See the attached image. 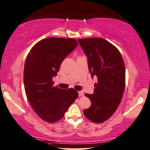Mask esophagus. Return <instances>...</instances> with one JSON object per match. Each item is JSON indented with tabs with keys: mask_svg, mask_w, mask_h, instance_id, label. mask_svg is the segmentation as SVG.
<instances>
[{
	"mask_svg": "<svg viewBox=\"0 0 150 150\" xmlns=\"http://www.w3.org/2000/svg\"><path fill=\"white\" fill-rule=\"evenodd\" d=\"M78 94H79V96H83V92L82 91H79V92H78Z\"/></svg>",
	"mask_w": 150,
	"mask_h": 150,
	"instance_id": "obj_1",
	"label": "esophagus"
}]
</instances>
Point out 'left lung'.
Returning a JSON list of instances; mask_svg holds the SVG:
<instances>
[{"label": "left lung", "mask_w": 150, "mask_h": 150, "mask_svg": "<svg viewBox=\"0 0 150 150\" xmlns=\"http://www.w3.org/2000/svg\"><path fill=\"white\" fill-rule=\"evenodd\" d=\"M77 41L87 56L92 78H98L94 93L85 94L92 104L83 114L92 122L102 123L114 113L122 100L125 88L123 58L114 45L102 38Z\"/></svg>", "instance_id": "obj_1"}]
</instances>
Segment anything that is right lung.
I'll list each match as a JSON object with an SVG mask.
<instances>
[{"label": "right lung", "instance_id": "1", "mask_svg": "<svg viewBox=\"0 0 150 150\" xmlns=\"http://www.w3.org/2000/svg\"><path fill=\"white\" fill-rule=\"evenodd\" d=\"M77 45L75 39L46 38L35 44L27 56L24 69L25 92L34 111L44 121L53 123L62 119L78 97L73 88L54 87L52 81L61 63Z\"/></svg>", "mask_w": 150, "mask_h": 150}]
</instances>
